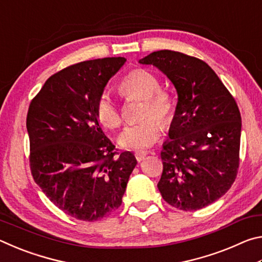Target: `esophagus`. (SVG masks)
<instances>
[{
  "label": "esophagus",
  "mask_w": 262,
  "mask_h": 262,
  "mask_svg": "<svg viewBox=\"0 0 262 262\" xmlns=\"http://www.w3.org/2000/svg\"><path fill=\"white\" fill-rule=\"evenodd\" d=\"M134 155H135L136 161L141 162V161H143L145 156H147V151H136Z\"/></svg>",
  "instance_id": "obj_1"
}]
</instances>
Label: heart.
<instances>
[{"label": "heart", "mask_w": 262, "mask_h": 262, "mask_svg": "<svg viewBox=\"0 0 262 262\" xmlns=\"http://www.w3.org/2000/svg\"><path fill=\"white\" fill-rule=\"evenodd\" d=\"M118 90L126 100L143 98L141 118H145L127 126L119 135L118 143L123 149L135 151L150 148L162 136V125L156 118L164 123H168L173 118L174 103L171 94L161 88L156 75L143 68L128 73L119 83ZM96 115L100 125L107 129H117L122 123L120 108L107 92H103L97 99Z\"/></svg>", "instance_id": "b5f03b06"}]
</instances>
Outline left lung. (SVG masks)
Here are the masks:
<instances>
[{
  "label": "left lung",
  "mask_w": 262,
  "mask_h": 262,
  "mask_svg": "<svg viewBox=\"0 0 262 262\" xmlns=\"http://www.w3.org/2000/svg\"><path fill=\"white\" fill-rule=\"evenodd\" d=\"M154 64L178 92L157 187L168 205L195 211L219 200L236 180L242 117L233 96L205 61L174 51L140 60Z\"/></svg>",
  "instance_id": "obj_1"
}]
</instances>
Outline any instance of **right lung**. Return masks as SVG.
<instances>
[{"instance_id": "1", "label": "right lung", "mask_w": 262, "mask_h": 262, "mask_svg": "<svg viewBox=\"0 0 262 262\" xmlns=\"http://www.w3.org/2000/svg\"><path fill=\"white\" fill-rule=\"evenodd\" d=\"M125 57L79 62L47 79L31 100L26 128L31 174L64 214L95 222L122 203L137 164L118 151L96 115V101Z\"/></svg>"}]
</instances>
